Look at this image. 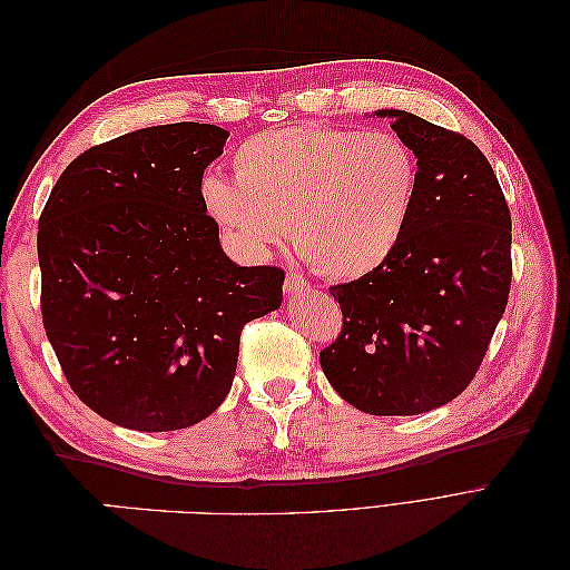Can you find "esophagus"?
I'll return each mask as SVG.
<instances>
[{"instance_id": "obj_1", "label": "esophagus", "mask_w": 570, "mask_h": 570, "mask_svg": "<svg viewBox=\"0 0 570 570\" xmlns=\"http://www.w3.org/2000/svg\"><path fill=\"white\" fill-rule=\"evenodd\" d=\"M308 289H312V285H308V281L304 278V275L287 273V278H285V295L287 297L304 295V292H308Z\"/></svg>"}]
</instances>
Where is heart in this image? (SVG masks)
<instances>
[{
  "mask_svg": "<svg viewBox=\"0 0 570 570\" xmlns=\"http://www.w3.org/2000/svg\"><path fill=\"white\" fill-rule=\"evenodd\" d=\"M235 183L202 180V204L245 245L295 235L302 262L335 281L383 268L400 247L419 193V164L392 132L283 126L233 154Z\"/></svg>",
  "mask_w": 570,
  "mask_h": 570,
  "instance_id": "heart-1",
  "label": "heart"
}]
</instances>
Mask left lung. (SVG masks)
Returning a JSON list of instances; mask_svg holds the SVG:
<instances>
[{"label": "left lung", "instance_id": "1", "mask_svg": "<svg viewBox=\"0 0 570 570\" xmlns=\"http://www.w3.org/2000/svg\"><path fill=\"white\" fill-rule=\"evenodd\" d=\"M416 154L419 193L390 262L331 287L342 331L321 352L327 383L373 416H416L475 377L511 289V214L469 137L381 109Z\"/></svg>", "mask_w": 570, "mask_h": 570}]
</instances>
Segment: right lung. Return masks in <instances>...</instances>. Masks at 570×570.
<instances>
[{
	"instance_id": "obj_1",
	"label": "right lung",
	"mask_w": 570,
	"mask_h": 570,
	"mask_svg": "<svg viewBox=\"0 0 570 570\" xmlns=\"http://www.w3.org/2000/svg\"><path fill=\"white\" fill-rule=\"evenodd\" d=\"M228 130L170 124L82 151L38 223L40 308L68 385L142 433L195 425L230 392L239 333L283 302L285 271L237 266L202 204Z\"/></svg>"
}]
</instances>
